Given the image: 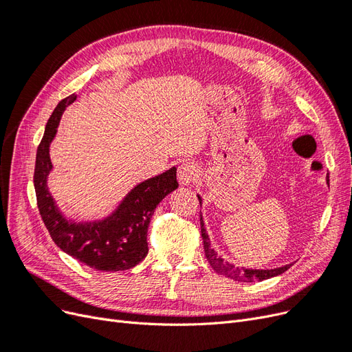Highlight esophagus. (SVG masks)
<instances>
[{
  "instance_id": "esophagus-1",
  "label": "esophagus",
  "mask_w": 352,
  "mask_h": 352,
  "mask_svg": "<svg viewBox=\"0 0 352 352\" xmlns=\"http://www.w3.org/2000/svg\"><path fill=\"white\" fill-rule=\"evenodd\" d=\"M177 179L180 185L189 186L198 179V167L194 163H184L177 168Z\"/></svg>"
}]
</instances>
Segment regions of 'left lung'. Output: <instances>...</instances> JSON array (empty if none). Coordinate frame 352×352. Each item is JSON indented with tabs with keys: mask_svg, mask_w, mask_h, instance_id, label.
<instances>
[{
	"mask_svg": "<svg viewBox=\"0 0 352 352\" xmlns=\"http://www.w3.org/2000/svg\"><path fill=\"white\" fill-rule=\"evenodd\" d=\"M199 204H201V198ZM199 223H201V236H202V242H204V252H206V258L210 263V265L214 269L217 273L226 276V278H230L233 280L238 282H261L265 279L274 278V276L282 274L283 272H286L287 269L291 267L292 264H286L283 267L279 269H272V270H252V269H243V267H235V265L228 263L223 260L221 257H219L217 252L211 248L210 245V239L204 228V221H202V216H199Z\"/></svg>",
	"mask_w": 352,
	"mask_h": 352,
	"instance_id": "obj_1",
	"label": "left lung"
}]
</instances>
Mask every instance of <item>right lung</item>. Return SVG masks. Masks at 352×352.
I'll list each match as a JSON object with an SVG mask.
<instances>
[{"mask_svg":"<svg viewBox=\"0 0 352 352\" xmlns=\"http://www.w3.org/2000/svg\"><path fill=\"white\" fill-rule=\"evenodd\" d=\"M74 100L73 94L58 102L38 146L34 185L39 214L52 241L73 258L101 272L132 269L148 254L146 232L155 207L177 188L176 167L136 185L113 214L101 221L74 223L63 217L47 186L52 168L50 144L57 133L63 111Z\"/></svg>","mask_w":352,"mask_h":352,"instance_id":"1","label":"right lung"}]
</instances>
